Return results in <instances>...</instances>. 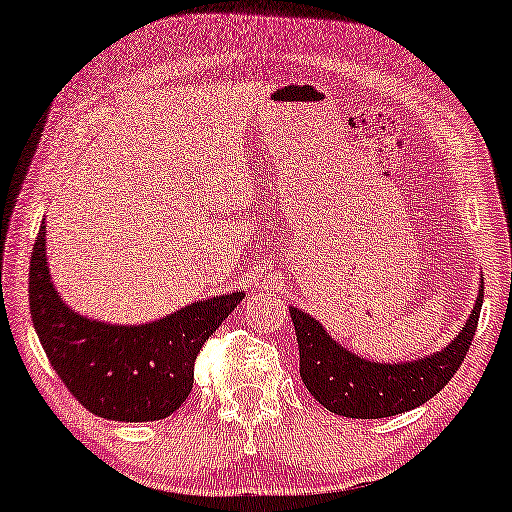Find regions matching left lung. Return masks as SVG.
Returning a JSON list of instances; mask_svg holds the SVG:
<instances>
[{
    "label": "left lung",
    "instance_id": "8db88e82",
    "mask_svg": "<svg viewBox=\"0 0 512 512\" xmlns=\"http://www.w3.org/2000/svg\"><path fill=\"white\" fill-rule=\"evenodd\" d=\"M484 291L458 338L427 360L400 362H367L343 350L310 315L291 307L300 348V377L307 391L334 415L355 417V420H379V417L400 415L434 398L470 353L482 312Z\"/></svg>",
    "mask_w": 512,
    "mask_h": 512
}]
</instances>
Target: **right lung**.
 <instances>
[{"label": "right lung", "instance_id": "add662e5", "mask_svg": "<svg viewBox=\"0 0 512 512\" xmlns=\"http://www.w3.org/2000/svg\"><path fill=\"white\" fill-rule=\"evenodd\" d=\"M30 315L49 365L92 415L116 422L169 417L193 391L195 357L243 300L219 295L140 326H109L69 310L49 281L45 224L30 257Z\"/></svg>", "mask_w": 512, "mask_h": 512}]
</instances>
